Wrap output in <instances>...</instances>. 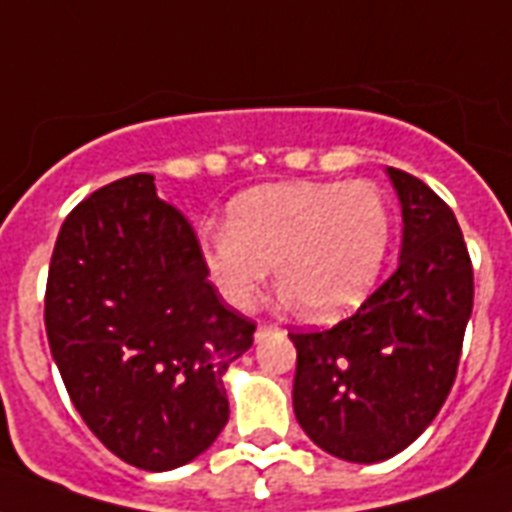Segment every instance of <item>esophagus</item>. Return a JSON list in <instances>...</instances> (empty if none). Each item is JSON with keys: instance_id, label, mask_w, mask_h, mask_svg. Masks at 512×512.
<instances>
[{"instance_id": "34e87169", "label": "esophagus", "mask_w": 512, "mask_h": 512, "mask_svg": "<svg viewBox=\"0 0 512 512\" xmlns=\"http://www.w3.org/2000/svg\"><path fill=\"white\" fill-rule=\"evenodd\" d=\"M272 331H277V326H272V323H259V328H256V342H261V339L267 334H272Z\"/></svg>"}]
</instances>
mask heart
I'll return each instance as SVG.
<instances>
[{"mask_svg": "<svg viewBox=\"0 0 512 512\" xmlns=\"http://www.w3.org/2000/svg\"><path fill=\"white\" fill-rule=\"evenodd\" d=\"M390 245V205L368 181L261 186L232 200L227 227L200 229L202 261L227 304L251 310L275 267L285 299L315 320L355 310Z\"/></svg>", "mask_w": 512, "mask_h": 512, "instance_id": "obj_1", "label": "heart"}]
</instances>
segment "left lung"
<instances>
[{
    "label": "left lung",
    "mask_w": 512,
    "mask_h": 512,
    "mask_svg": "<svg viewBox=\"0 0 512 512\" xmlns=\"http://www.w3.org/2000/svg\"><path fill=\"white\" fill-rule=\"evenodd\" d=\"M387 176L403 211L398 269L334 328L288 334L301 430L360 465L425 433L457 379L473 312V264L454 211L406 170Z\"/></svg>",
    "instance_id": "left-lung-1"
}]
</instances>
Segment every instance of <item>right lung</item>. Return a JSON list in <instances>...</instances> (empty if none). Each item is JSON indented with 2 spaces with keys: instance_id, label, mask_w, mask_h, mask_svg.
<instances>
[{
  "instance_id": "add662e5",
  "label": "right lung",
  "mask_w": 512,
  "mask_h": 512,
  "mask_svg": "<svg viewBox=\"0 0 512 512\" xmlns=\"http://www.w3.org/2000/svg\"><path fill=\"white\" fill-rule=\"evenodd\" d=\"M50 352L106 449L141 470L200 457L229 419L224 374L256 323L227 310L184 213L154 176L101 186L66 216L45 293Z\"/></svg>"
}]
</instances>
